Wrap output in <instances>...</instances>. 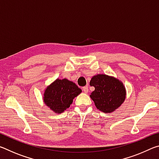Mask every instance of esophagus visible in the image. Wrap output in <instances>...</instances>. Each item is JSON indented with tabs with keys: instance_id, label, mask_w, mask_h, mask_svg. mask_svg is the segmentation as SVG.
I'll list each match as a JSON object with an SVG mask.
<instances>
[{
	"instance_id": "obj_1",
	"label": "esophagus",
	"mask_w": 159,
	"mask_h": 159,
	"mask_svg": "<svg viewBox=\"0 0 159 159\" xmlns=\"http://www.w3.org/2000/svg\"><path fill=\"white\" fill-rule=\"evenodd\" d=\"M82 90H83V92L87 93L88 92V86H84V87H83Z\"/></svg>"
}]
</instances>
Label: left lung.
I'll return each instance as SVG.
<instances>
[{
  "instance_id": "1",
  "label": "left lung",
  "mask_w": 159,
  "mask_h": 159,
  "mask_svg": "<svg viewBox=\"0 0 159 159\" xmlns=\"http://www.w3.org/2000/svg\"><path fill=\"white\" fill-rule=\"evenodd\" d=\"M90 85L95 87V90L91 93L90 98L99 111L109 114L124 102V85L114 77L98 74L92 78Z\"/></svg>"
}]
</instances>
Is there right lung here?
I'll list each match as a JSON object with an SVG mask.
<instances>
[{
	"label": "right lung",
	"instance_id": "right-lung-1",
	"mask_svg": "<svg viewBox=\"0 0 159 159\" xmlns=\"http://www.w3.org/2000/svg\"><path fill=\"white\" fill-rule=\"evenodd\" d=\"M81 93L74 83L66 79H57L48 86L44 93V102L55 113H62L69 108L73 99Z\"/></svg>",
	"mask_w": 159,
	"mask_h": 159
}]
</instances>
